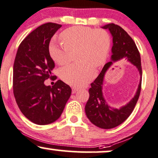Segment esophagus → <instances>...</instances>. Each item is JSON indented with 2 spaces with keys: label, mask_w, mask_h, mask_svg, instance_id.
Returning <instances> with one entry per match:
<instances>
[{
  "label": "esophagus",
  "mask_w": 158,
  "mask_h": 158,
  "mask_svg": "<svg viewBox=\"0 0 158 158\" xmlns=\"http://www.w3.org/2000/svg\"><path fill=\"white\" fill-rule=\"evenodd\" d=\"M78 90H79V89H78V88H72V93H73V94H75V93L76 92V91H78Z\"/></svg>",
  "instance_id": "obj_1"
}]
</instances>
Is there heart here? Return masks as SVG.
Returning a JSON list of instances; mask_svg holds the SVG:
<instances>
[{
    "label": "heart",
    "instance_id": "b5f03b06",
    "mask_svg": "<svg viewBox=\"0 0 158 158\" xmlns=\"http://www.w3.org/2000/svg\"><path fill=\"white\" fill-rule=\"evenodd\" d=\"M60 37L64 43L54 40L48 46V52L54 61L65 64L68 62L70 52L79 49L78 59L82 62L60 69V78L70 85H85L96 75L93 64L100 67L106 61L111 48L110 36L103 30L75 26L64 31Z\"/></svg>",
    "mask_w": 158,
    "mask_h": 158
}]
</instances>
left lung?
<instances>
[{
  "label": "left lung",
  "instance_id": "8db88e82",
  "mask_svg": "<svg viewBox=\"0 0 158 158\" xmlns=\"http://www.w3.org/2000/svg\"><path fill=\"white\" fill-rule=\"evenodd\" d=\"M102 28L110 31L112 37V47L111 60L106 63L103 70L91 84L89 99L85 105V113L90 121L97 127L102 129H111L122 124L132 113L141 91L142 66L139 50L134 41L120 26L113 23L108 24ZM125 59L134 65L140 75V84L136 94L127 105L119 109L110 107L105 101L102 94V85L106 71L113 63Z\"/></svg>",
  "mask_w": 158,
  "mask_h": 158
}]
</instances>
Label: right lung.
<instances>
[{"mask_svg": "<svg viewBox=\"0 0 158 158\" xmlns=\"http://www.w3.org/2000/svg\"><path fill=\"white\" fill-rule=\"evenodd\" d=\"M60 27L48 22L33 31L19 46L13 65V94L17 105L28 120L40 125L59 118L72 92L61 80L52 87L44 84L48 78L56 79L52 76L55 63L48 46Z\"/></svg>", "mask_w": 158, "mask_h": 158, "instance_id": "right-lung-1", "label": "right lung"}]
</instances>
